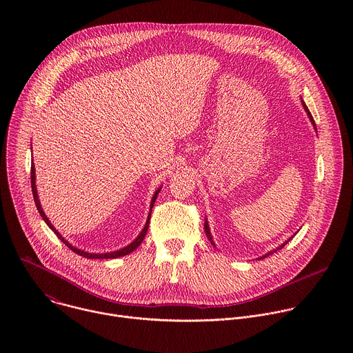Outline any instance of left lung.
Instances as JSON below:
<instances>
[{
  "instance_id": "obj_1",
  "label": "left lung",
  "mask_w": 353,
  "mask_h": 353,
  "mask_svg": "<svg viewBox=\"0 0 353 353\" xmlns=\"http://www.w3.org/2000/svg\"><path fill=\"white\" fill-rule=\"evenodd\" d=\"M303 108H305V110H306V113H307V116H309V119H310V121H312V124H313V125H314V128H316V123H314V120H313V116H312V113H310V112H309V109H307V106H306V105H305V102H303ZM316 130H317V128H316ZM204 229H205V233H207V236H208V239H210V241H211V244H212V245H215V244H214V240H212V236H211V232H210V226H208V222H207V221H205V225H204ZM289 240H290V239H289ZM289 240H288V241H289ZM288 241H285V243H283V244H281V245H279V247H276V250H281V248H283V247H285V244H286V243H288ZM276 250H272V251H270V253H267V254H265V256H264V257H267V256H270V254H272V253H274V251H276ZM264 257H263V259H264ZM260 260H261V259H260Z\"/></svg>"
}]
</instances>
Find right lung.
I'll return each instance as SVG.
<instances>
[{"instance_id":"obj_1","label":"right lung","mask_w":353,"mask_h":353,"mask_svg":"<svg viewBox=\"0 0 353 353\" xmlns=\"http://www.w3.org/2000/svg\"><path fill=\"white\" fill-rule=\"evenodd\" d=\"M30 183H32V192H33V198H34V204H36V207H37V211H39V214H40V216L43 218V221L47 223V226L52 229L56 234H57V237L65 244V245H68V248H71L74 253H77L78 256H82V257H85V259H92V260H94V259H100V260H106V259H117V257H123V256H127V254H130V253H132V251L142 243V240H143V237H145V234H146V232H148V228H149V219H150V212H152V207H154V204H155V201H157V196H158V194H159V191H161V187L157 190V192L154 194V196H152V201H150V212H149V215H148V221H146V223H145V226H143V229H142V232L139 233V236L132 241V243H130L128 245H125L124 248H120V250H117V251H110V253H102V254H96V253H86V251H83V250H81V248H77V247H74L72 244H70L60 233H59V230H56V228L52 225V222L48 221V218L46 216V214L43 212V210H41V205H40V201H39V196H37V190H36V174H34V166L32 165V168H30Z\"/></svg>"}]
</instances>
